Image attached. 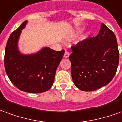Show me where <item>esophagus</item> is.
<instances>
[{
	"mask_svg": "<svg viewBox=\"0 0 122 122\" xmlns=\"http://www.w3.org/2000/svg\"><path fill=\"white\" fill-rule=\"evenodd\" d=\"M69 56H70V54H69V52H67V51H65L64 55V58H68V57H69Z\"/></svg>",
	"mask_w": 122,
	"mask_h": 122,
	"instance_id": "obj_1",
	"label": "esophagus"
}]
</instances>
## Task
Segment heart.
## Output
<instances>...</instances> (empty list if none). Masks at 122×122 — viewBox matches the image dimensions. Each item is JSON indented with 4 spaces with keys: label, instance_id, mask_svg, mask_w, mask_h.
Listing matches in <instances>:
<instances>
[{
    "label": "heart",
    "instance_id": "heart-1",
    "mask_svg": "<svg viewBox=\"0 0 122 122\" xmlns=\"http://www.w3.org/2000/svg\"><path fill=\"white\" fill-rule=\"evenodd\" d=\"M81 30V29H77V30L75 31V32L74 33H73V34H71V35H70V38H73V37H75V36L77 35V34H78V33Z\"/></svg>",
    "mask_w": 122,
    "mask_h": 122
}]
</instances>
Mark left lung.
Instances as JSON below:
<instances>
[{"instance_id":"8db88e82","label":"left lung","mask_w":122,"mask_h":122,"mask_svg":"<svg viewBox=\"0 0 122 122\" xmlns=\"http://www.w3.org/2000/svg\"><path fill=\"white\" fill-rule=\"evenodd\" d=\"M71 73L75 86L94 91L108 84L116 74L119 51L116 36L101 24L99 34L71 47Z\"/></svg>"}]
</instances>
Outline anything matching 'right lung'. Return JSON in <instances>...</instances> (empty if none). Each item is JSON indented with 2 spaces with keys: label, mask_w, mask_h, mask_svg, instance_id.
<instances>
[{
  "label": "right lung",
  "mask_w": 122,
  "mask_h": 122,
  "mask_svg": "<svg viewBox=\"0 0 122 122\" xmlns=\"http://www.w3.org/2000/svg\"><path fill=\"white\" fill-rule=\"evenodd\" d=\"M27 23L24 21L10 36L5 50L4 67L10 80L18 89L28 93H42L52 87L64 50L56 51L45 47L35 53H21L19 39Z\"/></svg>",
  "instance_id": "add662e5"
}]
</instances>
